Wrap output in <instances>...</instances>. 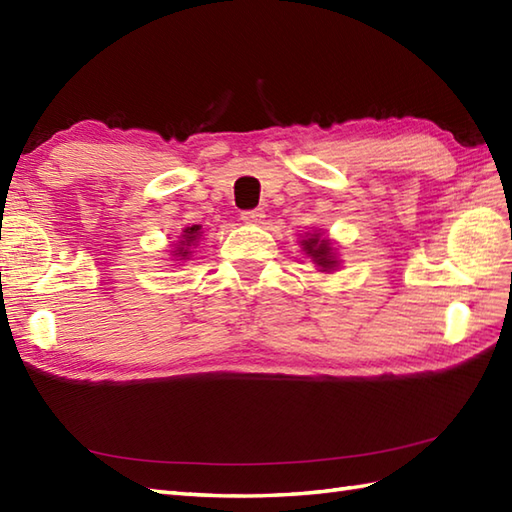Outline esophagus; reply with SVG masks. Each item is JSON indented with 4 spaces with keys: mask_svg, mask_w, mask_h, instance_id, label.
<instances>
[{
    "mask_svg": "<svg viewBox=\"0 0 512 512\" xmlns=\"http://www.w3.org/2000/svg\"><path fill=\"white\" fill-rule=\"evenodd\" d=\"M262 217H264V211H262V209L242 211V220H244L246 224H259V222H262Z\"/></svg>",
    "mask_w": 512,
    "mask_h": 512,
    "instance_id": "34e87169",
    "label": "esophagus"
}]
</instances>
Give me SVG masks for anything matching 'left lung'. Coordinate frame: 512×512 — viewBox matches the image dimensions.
<instances>
[{
    "label": "left lung",
    "instance_id": "obj_1",
    "mask_svg": "<svg viewBox=\"0 0 512 512\" xmlns=\"http://www.w3.org/2000/svg\"><path fill=\"white\" fill-rule=\"evenodd\" d=\"M301 248L319 266L321 273H332V270L339 268V257H336L332 242L321 233H308L301 239Z\"/></svg>",
    "mask_w": 512,
    "mask_h": 512
}]
</instances>
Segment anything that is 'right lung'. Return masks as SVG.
<instances>
[{"label":"right lung","mask_w":512,"mask_h":512,"mask_svg":"<svg viewBox=\"0 0 512 512\" xmlns=\"http://www.w3.org/2000/svg\"><path fill=\"white\" fill-rule=\"evenodd\" d=\"M200 235H202V231H200L198 224L184 228L182 235H180V242L176 244V250H173V255L180 257V259H189L191 246H195V242H198Z\"/></svg>","instance_id":"add662e5"}]
</instances>
